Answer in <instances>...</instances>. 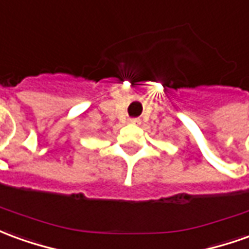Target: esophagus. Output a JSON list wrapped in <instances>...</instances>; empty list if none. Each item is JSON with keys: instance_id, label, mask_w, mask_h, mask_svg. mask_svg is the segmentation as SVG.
I'll use <instances>...</instances> for the list:
<instances>
[{"instance_id": "34e87169", "label": "esophagus", "mask_w": 249, "mask_h": 249, "mask_svg": "<svg viewBox=\"0 0 249 249\" xmlns=\"http://www.w3.org/2000/svg\"><path fill=\"white\" fill-rule=\"evenodd\" d=\"M129 124H140V119H137V117L129 119Z\"/></svg>"}]
</instances>
